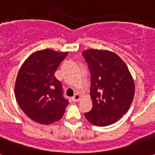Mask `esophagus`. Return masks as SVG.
<instances>
[{
  "label": "esophagus",
  "instance_id": "obj_1",
  "mask_svg": "<svg viewBox=\"0 0 155 155\" xmlns=\"http://www.w3.org/2000/svg\"><path fill=\"white\" fill-rule=\"evenodd\" d=\"M80 100V95L78 94V93H76V94H75V96L72 97V101H79Z\"/></svg>",
  "mask_w": 155,
  "mask_h": 155
}]
</instances>
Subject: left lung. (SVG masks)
<instances>
[{"label": "left lung", "mask_w": 155, "mask_h": 155, "mask_svg": "<svg viewBox=\"0 0 155 155\" xmlns=\"http://www.w3.org/2000/svg\"><path fill=\"white\" fill-rule=\"evenodd\" d=\"M91 74L92 110L84 116L97 126L117 122L126 113L134 97L135 86L127 66L113 52L86 50L82 53Z\"/></svg>", "instance_id": "obj_1"}]
</instances>
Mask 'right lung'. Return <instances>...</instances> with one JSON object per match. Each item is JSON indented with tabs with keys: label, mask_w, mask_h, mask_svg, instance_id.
Listing matches in <instances>:
<instances>
[{
	"label": "right lung",
	"mask_w": 155,
	"mask_h": 155,
	"mask_svg": "<svg viewBox=\"0 0 155 155\" xmlns=\"http://www.w3.org/2000/svg\"><path fill=\"white\" fill-rule=\"evenodd\" d=\"M68 52L46 49L30 54L18 71L15 96L26 115L40 124H51L63 117L69 104L63 87L54 76Z\"/></svg>",
	"instance_id": "add662e5"
}]
</instances>
